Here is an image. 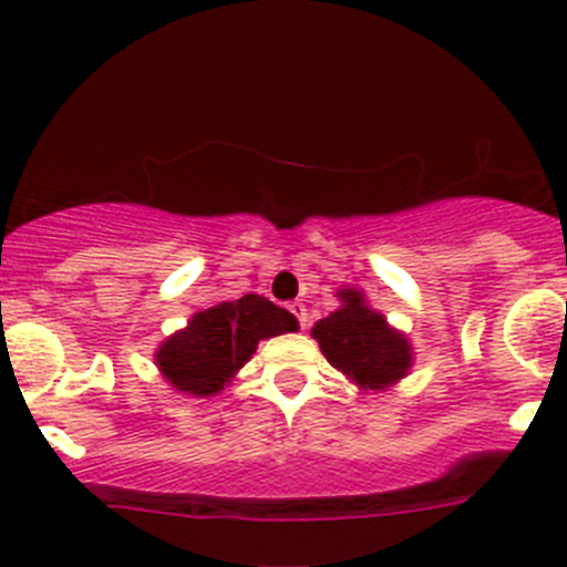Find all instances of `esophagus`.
I'll return each instance as SVG.
<instances>
[{"label": "esophagus", "mask_w": 567, "mask_h": 567, "mask_svg": "<svg viewBox=\"0 0 567 567\" xmlns=\"http://www.w3.org/2000/svg\"><path fill=\"white\" fill-rule=\"evenodd\" d=\"M289 311L295 313V319H297V324H300V330H306V324H308V313H306V306H302V302H291V306H289Z\"/></svg>", "instance_id": "esophagus-1"}]
</instances>
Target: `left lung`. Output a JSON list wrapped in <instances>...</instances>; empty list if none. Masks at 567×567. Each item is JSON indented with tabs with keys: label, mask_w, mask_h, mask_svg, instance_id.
Masks as SVG:
<instances>
[{
	"label": "left lung",
	"mask_w": 567,
	"mask_h": 567,
	"mask_svg": "<svg viewBox=\"0 0 567 567\" xmlns=\"http://www.w3.org/2000/svg\"><path fill=\"white\" fill-rule=\"evenodd\" d=\"M344 306L313 324V339L336 369L361 389H385L411 367V344L385 324L383 313L369 311L361 291H341Z\"/></svg>",
	"instance_id": "1"
}]
</instances>
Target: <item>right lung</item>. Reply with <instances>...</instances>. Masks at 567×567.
I'll return each mask as SVG.
<instances>
[{
	"instance_id": "add662e5",
	"label": "right lung",
	"mask_w": 567,
	"mask_h": 567,
	"mask_svg": "<svg viewBox=\"0 0 567 567\" xmlns=\"http://www.w3.org/2000/svg\"><path fill=\"white\" fill-rule=\"evenodd\" d=\"M291 330H297V319L289 311L267 297L245 295L195 313L187 328L159 347L156 363L173 389L209 396L245 367L261 339Z\"/></svg>"
}]
</instances>
